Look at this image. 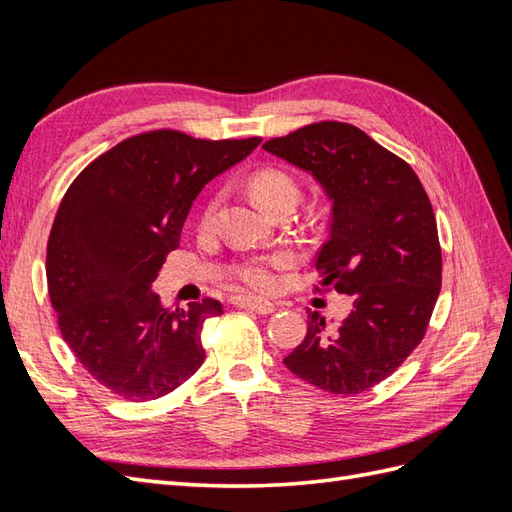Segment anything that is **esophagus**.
<instances>
[{"label":"esophagus","instance_id":"esophagus-1","mask_svg":"<svg viewBox=\"0 0 512 512\" xmlns=\"http://www.w3.org/2000/svg\"><path fill=\"white\" fill-rule=\"evenodd\" d=\"M232 303H235L237 307H243V309H252V312H256L260 316H269L277 309V305L271 301H260V299H252V297H235L232 299Z\"/></svg>","mask_w":512,"mask_h":512}]
</instances>
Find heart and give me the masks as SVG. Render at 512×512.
<instances>
[{
  "instance_id": "1",
  "label": "heart",
  "mask_w": 512,
  "mask_h": 512,
  "mask_svg": "<svg viewBox=\"0 0 512 512\" xmlns=\"http://www.w3.org/2000/svg\"><path fill=\"white\" fill-rule=\"evenodd\" d=\"M250 188L254 198L258 203L265 207L267 211H273L277 205L286 203V200H297L299 198V188L294 179L284 173V170L277 168H267L256 173L250 181ZM215 211V203L209 205L207 213H205V224L211 222ZM292 262L290 254H273V256H265V258H250L245 260L243 265L237 269L239 280L243 284H247L250 288L258 290V292H269L275 288L277 284V269L286 267Z\"/></svg>"
}]
</instances>
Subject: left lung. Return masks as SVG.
I'll list each match as a JSON object with an SVG mask.
<instances>
[{"label": "left lung", "mask_w": 512, "mask_h": 512, "mask_svg": "<svg viewBox=\"0 0 512 512\" xmlns=\"http://www.w3.org/2000/svg\"><path fill=\"white\" fill-rule=\"evenodd\" d=\"M262 149L312 175L331 200L320 286L354 299L335 327L309 314L284 365L335 395L382 382L421 344L442 284L436 215L414 170L363 130L320 121Z\"/></svg>", "instance_id": "8db88e82"}]
</instances>
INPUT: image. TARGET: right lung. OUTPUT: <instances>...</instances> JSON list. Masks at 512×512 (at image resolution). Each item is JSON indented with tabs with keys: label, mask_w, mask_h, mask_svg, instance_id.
Segmentation results:
<instances>
[{
	"label": "right lung",
	"mask_w": 512,
	"mask_h": 512,
	"mask_svg": "<svg viewBox=\"0 0 512 512\" xmlns=\"http://www.w3.org/2000/svg\"><path fill=\"white\" fill-rule=\"evenodd\" d=\"M260 141L147 132L106 151L72 181L46 247V282L61 337L108 391L158 399L203 365L200 333L224 312L222 303L166 309L151 284L177 250L196 196Z\"/></svg>",
	"instance_id": "right-lung-1"
}]
</instances>
